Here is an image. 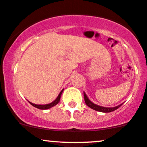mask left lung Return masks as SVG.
<instances>
[{
  "label": "left lung",
  "mask_w": 147,
  "mask_h": 147,
  "mask_svg": "<svg viewBox=\"0 0 147 147\" xmlns=\"http://www.w3.org/2000/svg\"><path fill=\"white\" fill-rule=\"evenodd\" d=\"M84 100L85 102H86V104L87 105L88 107H90L94 110H96V111H98V112H105V113H107V112H112L113 111L116 110L118 108H119L122 105V104L121 105L116 106V107H102V106H99V105H97L96 104L93 103L92 102L90 101L89 100V98H88V96H86V93L84 92Z\"/></svg>",
  "instance_id": "left-lung-1"
}]
</instances>
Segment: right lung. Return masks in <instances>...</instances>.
Segmentation results:
<instances>
[{"label":"right lung","mask_w":147,"mask_h":147,"mask_svg":"<svg viewBox=\"0 0 147 147\" xmlns=\"http://www.w3.org/2000/svg\"><path fill=\"white\" fill-rule=\"evenodd\" d=\"M63 89L61 92H60V93L59 94V95H58V96L57 97V98L54 100V101H53L52 102H51V103L47 104V105H37V104L32 103V102H29H29L30 104H31V105H32L33 107H36V108H38V109H48L51 108V107H53V106H55V105H56L57 104L58 102H59L60 98H61V94H62V92H63Z\"/></svg>","instance_id":"add662e5"}]
</instances>
